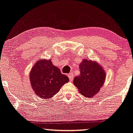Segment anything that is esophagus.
I'll list each match as a JSON object with an SVG mask.
<instances>
[{
    "mask_svg": "<svg viewBox=\"0 0 133 133\" xmlns=\"http://www.w3.org/2000/svg\"><path fill=\"white\" fill-rule=\"evenodd\" d=\"M68 77H69V80H70V81H72V80H73V78H74V75H73V74H72V73H70V74H68Z\"/></svg>",
    "mask_w": 133,
    "mask_h": 133,
    "instance_id": "34e87169",
    "label": "esophagus"
}]
</instances>
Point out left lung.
Returning a JSON list of instances; mask_svg holds the SVG:
<instances>
[{
	"label": "left lung",
	"mask_w": 133,
	"mask_h": 133,
	"mask_svg": "<svg viewBox=\"0 0 133 133\" xmlns=\"http://www.w3.org/2000/svg\"><path fill=\"white\" fill-rule=\"evenodd\" d=\"M80 74L74 80V84L81 95L93 97L103 87L106 73L97 61L83 59L79 65Z\"/></svg>",
	"instance_id": "1"
}]
</instances>
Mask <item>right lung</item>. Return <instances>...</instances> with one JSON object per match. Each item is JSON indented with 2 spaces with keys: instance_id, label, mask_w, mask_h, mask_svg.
Masks as SVG:
<instances>
[{
  "instance_id": "right-lung-1",
  "label": "right lung",
  "mask_w": 133,
  "mask_h": 133,
  "mask_svg": "<svg viewBox=\"0 0 133 133\" xmlns=\"http://www.w3.org/2000/svg\"><path fill=\"white\" fill-rule=\"evenodd\" d=\"M29 80L35 94L42 99L53 97L69 82L68 77L61 74L51 59L41 58L31 69Z\"/></svg>"
}]
</instances>
